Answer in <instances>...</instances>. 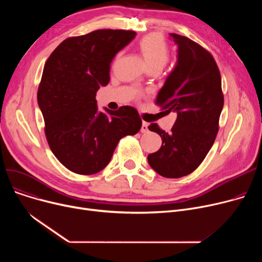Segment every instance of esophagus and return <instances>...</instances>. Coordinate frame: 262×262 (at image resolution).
<instances>
[{
    "instance_id": "1",
    "label": "esophagus",
    "mask_w": 262,
    "mask_h": 262,
    "mask_svg": "<svg viewBox=\"0 0 262 262\" xmlns=\"http://www.w3.org/2000/svg\"><path fill=\"white\" fill-rule=\"evenodd\" d=\"M141 133L145 134L148 133V124L146 122H142V126H141Z\"/></svg>"
}]
</instances>
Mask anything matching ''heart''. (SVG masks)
<instances>
[{"label":"heart","instance_id":"heart-1","mask_svg":"<svg viewBox=\"0 0 262 262\" xmlns=\"http://www.w3.org/2000/svg\"><path fill=\"white\" fill-rule=\"evenodd\" d=\"M139 49L148 67L162 69L169 59V48L164 39L158 34L144 36L139 42Z\"/></svg>","mask_w":262,"mask_h":262}]
</instances>
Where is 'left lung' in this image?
<instances>
[{"label":"left lung","mask_w":262,"mask_h":262,"mask_svg":"<svg viewBox=\"0 0 262 262\" xmlns=\"http://www.w3.org/2000/svg\"><path fill=\"white\" fill-rule=\"evenodd\" d=\"M177 45V62L158 92L156 105L164 114L175 113L171 133L152 123L148 129L162 140L147 156L159 175L180 178L193 172L211 148L224 105L222 80L212 55L191 39L170 34Z\"/></svg>","instance_id":"obj_1"}]
</instances>
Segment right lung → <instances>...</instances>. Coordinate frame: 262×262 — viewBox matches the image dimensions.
I'll return each mask as SVG.
<instances>
[{"instance_id": "add662e5", "label": "right lung", "mask_w": 262, "mask_h": 262, "mask_svg": "<svg viewBox=\"0 0 262 262\" xmlns=\"http://www.w3.org/2000/svg\"><path fill=\"white\" fill-rule=\"evenodd\" d=\"M134 31L98 30L70 37L48 58L37 100L49 146L63 166L76 174L102 171L121 138L136 135L142 121L132 106L106 113L95 95L110 80V63L135 38Z\"/></svg>"}]
</instances>
